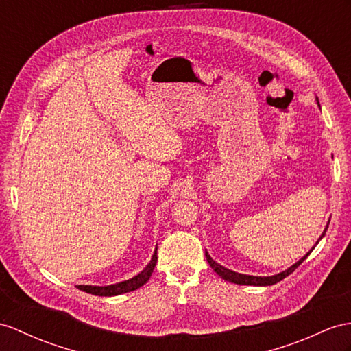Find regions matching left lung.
<instances>
[{"label": "left lung", "mask_w": 351, "mask_h": 351, "mask_svg": "<svg viewBox=\"0 0 351 351\" xmlns=\"http://www.w3.org/2000/svg\"><path fill=\"white\" fill-rule=\"evenodd\" d=\"M328 226H329V223L326 225V228H324V230H323V234L320 235V238L317 240V243L314 244V247L319 244V241L322 240V238L324 237V234H326V230H328ZM314 247L313 249L306 253L304 258H301L299 259L295 265H292V267L290 268H287L286 271H283V272H280V274H276V276H269V277H256V276H245V274H240V272H235V271H230V269H228V268H225V267H221V265H219L216 261H213L211 259V256L205 252V258H207V262L210 263V267L215 269V272L217 276H220L221 278L223 280H226V281H230V283H235V285H245V286H272V285H276V283H278V281H281L283 278H286L289 274H292V272L299 267V265H301L306 258H308V254L314 250Z\"/></svg>", "instance_id": "left-lung-1"}]
</instances>
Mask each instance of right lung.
I'll return each instance as SVG.
<instances>
[{"label": "right lung", "mask_w": 351, "mask_h": 351, "mask_svg": "<svg viewBox=\"0 0 351 351\" xmlns=\"http://www.w3.org/2000/svg\"><path fill=\"white\" fill-rule=\"evenodd\" d=\"M158 250V249H156ZM153 253L152 256V261L149 262V265L146 268H144L138 276H135L130 280H125L121 281V283H116V285H110V286H84V285H79L77 289L83 290V292L90 293V295H97V296H116V295H122L126 292H132V290L141 287L143 285H146L153 269L156 267V262H158V253Z\"/></svg>", "instance_id": "right-lung-1"}]
</instances>
